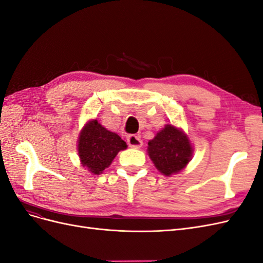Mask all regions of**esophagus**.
I'll return each mask as SVG.
<instances>
[{
    "label": "esophagus",
    "mask_w": 263,
    "mask_h": 263,
    "mask_svg": "<svg viewBox=\"0 0 263 263\" xmlns=\"http://www.w3.org/2000/svg\"><path fill=\"white\" fill-rule=\"evenodd\" d=\"M127 144L132 148L138 149L142 146V140L140 139L139 135H129V136L127 137Z\"/></svg>",
    "instance_id": "1"
}]
</instances>
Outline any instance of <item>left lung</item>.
<instances>
[{"label":"left lung","mask_w":263,"mask_h":263,"mask_svg":"<svg viewBox=\"0 0 263 263\" xmlns=\"http://www.w3.org/2000/svg\"><path fill=\"white\" fill-rule=\"evenodd\" d=\"M148 155L156 168L170 177L185 168L192 158L193 147L184 133L168 124L149 140Z\"/></svg>","instance_id":"8db88e82"}]
</instances>
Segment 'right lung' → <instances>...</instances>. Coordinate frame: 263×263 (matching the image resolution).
<instances>
[{
    "label": "right lung",
    "mask_w": 263,
    "mask_h": 263,
    "mask_svg": "<svg viewBox=\"0 0 263 263\" xmlns=\"http://www.w3.org/2000/svg\"><path fill=\"white\" fill-rule=\"evenodd\" d=\"M127 148L117 134L104 128L97 119L87 122L78 139V154L83 166L100 174L110 165L118 151Z\"/></svg>",
    "instance_id": "obj_1"
}]
</instances>
